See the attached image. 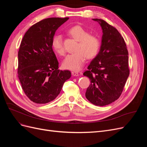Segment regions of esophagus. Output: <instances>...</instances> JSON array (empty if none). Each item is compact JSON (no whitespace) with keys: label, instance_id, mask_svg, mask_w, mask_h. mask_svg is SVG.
Masks as SVG:
<instances>
[{"label":"esophagus","instance_id":"esophagus-1","mask_svg":"<svg viewBox=\"0 0 147 147\" xmlns=\"http://www.w3.org/2000/svg\"><path fill=\"white\" fill-rule=\"evenodd\" d=\"M72 74L73 76H75V77H76V76H79V75H80L79 72H75V71H74V72H72Z\"/></svg>","mask_w":147,"mask_h":147}]
</instances>
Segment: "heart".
<instances>
[{"mask_svg":"<svg viewBox=\"0 0 147 147\" xmlns=\"http://www.w3.org/2000/svg\"><path fill=\"white\" fill-rule=\"evenodd\" d=\"M68 32L78 41V44L76 48L77 52L67 56L63 61V65L66 69L77 71L82 67L86 57L88 59H92L98 54L100 43L96 35L90 34L88 31L81 26H74L69 30ZM52 46L59 55H64L65 49L61 35H57L53 38Z\"/></svg>","mask_w":147,"mask_h":147,"instance_id":"obj_1","label":"heart"}]
</instances>
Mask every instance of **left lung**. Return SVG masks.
<instances>
[{"instance_id": "1", "label": "left lung", "mask_w": 147, "mask_h": 147, "mask_svg": "<svg viewBox=\"0 0 147 147\" xmlns=\"http://www.w3.org/2000/svg\"><path fill=\"white\" fill-rule=\"evenodd\" d=\"M102 30L100 51L83 73L91 80L85 96L92 104L109 105L117 100L129 75L128 51L124 38L118 30L100 19Z\"/></svg>"}]
</instances>
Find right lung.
<instances>
[{"label":"right lung","mask_w":147,"mask_h":147,"mask_svg":"<svg viewBox=\"0 0 147 147\" xmlns=\"http://www.w3.org/2000/svg\"><path fill=\"white\" fill-rule=\"evenodd\" d=\"M69 18H50L38 22L28 30L18 51V74L28 98L36 104H46L59 94L69 70H60L52 48L59 27Z\"/></svg>","instance_id":"1"}]
</instances>
